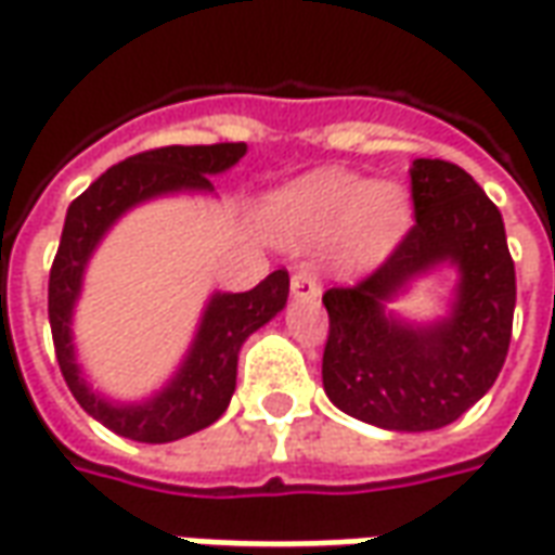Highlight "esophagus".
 <instances>
[{
  "instance_id": "obj_1",
  "label": "esophagus",
  "mask_w": 555,
  "mask_h": 555,
  "mask_svg": "<svg viewBox=\"0 0 555 555\" xmlns=\"http://www.w3.org/2000/svg\"><path fill=\"white\" fill-rule=\"evenodd\" d=\"M289 289H293V298H320L322 286L317 281V274L310 269H298L293 274V281H289Z\"/></svg>"
}]
</instances>
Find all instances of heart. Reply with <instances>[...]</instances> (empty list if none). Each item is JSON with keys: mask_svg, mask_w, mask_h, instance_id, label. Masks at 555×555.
<instances>
[{"mask_svg": "<svg viewBox=\"0 0 555 555\" xmlns=\"http://www.w3.org/2000/svg\"><path fill=\"white\" fill-rule=\"evenodd\" d=\"M266 223L286 245H320L344 235L359 266L383 259L410 230V199L391 182H364L347 170H313L266 203Z\"/></svg>", "mask_w": 555, "mask_h": 555, "instance_id": "1", "label": "heart"}]
</instances>
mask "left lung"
I'll return each instance as SVG.
<instances>
[{"instance_id": "obj_1", "label": "left lung", "mask_w": 555, "mask_h": 555, "mask_svg": "<svg viewBox=\"0 0 555 555\" xmlns=\"http://www.w3.org/2000/svg\"><path fill=\"white\" fill-rule=\"evenodd\" d=\"M415 227L349 289H328L322 388L340 412L391 434L457 422L496 383L514 320V262L505 223L473 176L448 160L410 167ZM459 274L447 313L410 321L393 305L427 273Z\"/></svg>"}]
</instances>
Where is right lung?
<instances>
[{
  "label": "right lung",
  "instance_id": "add662e5",
  "mask_svg": "<svg viewBox=\"0 0 555 555\" xmlns=\"http://www.w3.org/2000/svg\"><path fill=\"white\" fill-rule=\"evenodd\" d=\"M245 155V143L167 145L143 152L109 167L68 206L50 271V328L56 359L82 410L125 439L160 446L218 422L233 400L242 344L286 308L289 274L284 269L271 271L247 293L215 289L203 305L194 337L170 379L140 400H121L95 388L77 356L74 313L80 305L86 269L98 245L131 208L164 196H218L211 176L233 170Z\"/></svg>",
  "mask_w": 555,
  "mask_h": 555
}]
</instances>
